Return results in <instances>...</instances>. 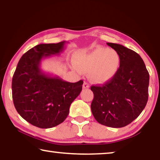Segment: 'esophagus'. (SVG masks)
Instances as JSON below:
<instances>
[{
	"label": "esophagus",
	"mask_w": 160,
	"mask_h": 160,
	"mask_svg": "<svg viewBox=\"0 0 160 160\" xmlns=\"http://www.w3.org/2000/svg\"><path fill=\"white\" fill-rule=\"evenodd\" d=\"M82 88H83V89H88L89 88H90V85H89L88 83H87V82H85L82 85Z\"/></svg>",
	"instance_id": "esophagus-1"
}]
</instances>
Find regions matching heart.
Returning <instances> with one entry per match:
<instances>
[{
    "label": "heart",
    "instance_id": "1",
    "mask_svg": "<svg viewBox=\"0 0 160 160\" xmlns=\"http://www.w3.org/2000/svg\"><path fill=\"white\" fill-rule=\"evenodd\" d=\"M120 56L117 51L99 47L75 59L78 68L90 71V78L96 82H104L114 76L120 66Z\"/></svg>",
    "mask_w": 160,
    "mask_h": 160
}]
</instances>
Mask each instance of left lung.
<instances>
[{
    "instance_id": "obj_1",
    "label": "left lung",
    "mask_w": 160,
    "mask_h": 160,
    "mask_svg": "<svg viewBox=\"0 0 160 160\" xmlns=\"http://www.w3.org/2000/svg\"><path fill=\"white\" fill-rule=\"evenodd\" d=\"M107 45L119 54L120 66L109 82L91 86L94 93L91 110L100 124L122 128L134 121L145 109L150 75L138 53L121 44Z\"/></svg>"
}]
</instances>
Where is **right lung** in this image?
<instances>
[{"label": "right lung", "instance_id": "add662e5", "mask_svg": "<svg viewBox=\"0 0 160 160\" xmlns=\"http://www.w3.org/2000/svg\"><path fill=\"white\" fill-rule=\"evenodd\" d=\"M66 42L35 46L22 56L12 80L14 106L34 126L50 128L63 122L70 104L82 91L83 81L69 82L40 69L42 58L58 55Z\"/></svg>", "mask_w": 160, "mask_h": 160}]
</instances>
